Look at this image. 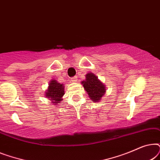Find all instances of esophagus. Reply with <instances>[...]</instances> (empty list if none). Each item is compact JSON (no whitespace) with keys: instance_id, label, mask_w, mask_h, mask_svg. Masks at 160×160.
<instances>
[{"instance_id":"34e87169","label":"esophagus","mask_w":160,"mask_h":160,"mask_svg":"<svg viewBox=\"0 0 160 160\" xmlns=\"http://www.w3.org/2000/svg\"><path fill=\"white\" fill-rule=\"evenodd\" d=\"M71 82H73V83L77 82V77H76V76H74V77L71 78Z\"/></svg>"}]
</instances>
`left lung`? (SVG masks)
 <instances>
[{
	"label": "left lung",
	"mask_w": 160,
	"mask_h": 160,
	"mask_svg": "<svg viewBox=\"0 0 160 160\" xmlns=\"http://www.w3.org/2000/svg\"><path fill=\"white\" fill-rule=\"evenodd\" d=\"M85 77V80H83L81 82L84 87V90H86L89 98L92 100V102H99L106 94V85L98 79V76H95V73L91 72L87 73Z\"/></svg>",
	"instance_id": "left-lung-1"
}]
</instances>
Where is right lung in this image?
<instances>
[{
    "label": "right lung",
    "instance_id": "right-lung-1",
    "mask_svg": "<svg viewBox=\"0 0 160 160\" xmlns=\"http://www.w3.org/2000/svg\"><path fill=\"white\" fill-rule=\"evenodd\" d=\"M65 85L60 84L55 79L50 81L49 87L45 92V96L52 100V103L54 105L60 104L62 100V97L65 95Z\"/></svg>",
    "mask_w": 160,
    "mask_h": 160
}]
</instances>
